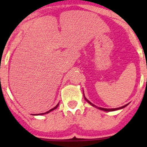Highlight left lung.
<instances>
[{"label":"left lung","instance_id":"8db88e82","mask_svg":"<svg viewBox=\"0 0 147 147\" xmlns=\"http://www.w3.org/2000/svg\"><path fill=\"white\" fill-rule=\"evenodd\" d=\"M85 100H86L87 102H88V103L90 104V105H91L92 106H93V107H98V109H99V110H104V111H107V112H110V111H114V110H119V109H122V108H124V107H125L126 106H127V105H124V106H122V107H119V108H113V109H107V108H102V107H96V106H95L94 105H93V104L91 103V102H90V101H88V99H87L86 98H85Z\"/></svg>","mask_w":147,"mask_h":147}]
</instances>
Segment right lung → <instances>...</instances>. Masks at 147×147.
Masks as SVG:
<instances>
[{
  "label": "right lung",
  "mask_w": 147,
  "mask_h": 147,
  "mask_svg": "<svg viewBox=\"0 0 147 147\" xmlns=\"http://www.w3.org/2000/svg\"><path fill=\"white\" fill-rule=\"evenodd\" d=\"M58 105H59V104H58L57 105V106H56V107H54V108H52V109H51L50 110H49V111H48V112H46V113H40V114H39V115H42V114H45V113H50L51 111H52V110H55L56 108H57V107H58Z\"/></svg>",
  "instance_id": "obj_1"
}]
</instances>
